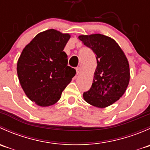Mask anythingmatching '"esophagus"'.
<instances>
[{"label":"esophagus","instance_id":"esophagus-1","mask_svg":"<svg viewBox=\"0 0 150 150\" xmlns=\"http://www.w3.org/2000/svg\"><path fill=\"white\" fill-rule=\"evenodd\" d=\"M76 72H77V75H80V74L82 72V68H81V67H77Z\"/></svg>","mask_w":150,"mask_h":150}]
</instances>
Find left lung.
Segmentation results:
<instances>
[{
  "label": "left lung",
  "instance_id": "obj_1",
  "mask_svg": "<svg viewBox=\"0 0 150 150\" xmlns=\"http://www.w3.org/2000/svg\"><path fill=\"white\" fill-rule=\"evenodd\" d=\"M79 39L96 55L97 67L91 87L83 96L86 102L104 108L118 100L130 80L128 62L111 38L101 34L81 35Z\"/></svg>",
  "mask_w": 150,
  "mask_h": 150
}]
</instances>
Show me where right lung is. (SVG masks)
Wrapping results in <instances>:
<instances>
[{
    "label": "right lung",
    "instance_id": "add662e5",
    "mask_svg": "<svg viewBox=\"0 0 150 150\" xmlns=\"http://www.w3.org/2000/svg\"><path fill=\"white\" fill-rule=\"evenodd\" d=\"M70 35L55 30L38 34L17 62L19 82L27 96L41 107L55 104L76 74L64 50Z\"/></svg>",
    "mask_w": 150,
    "mask_h": 150
}]
</instances>
